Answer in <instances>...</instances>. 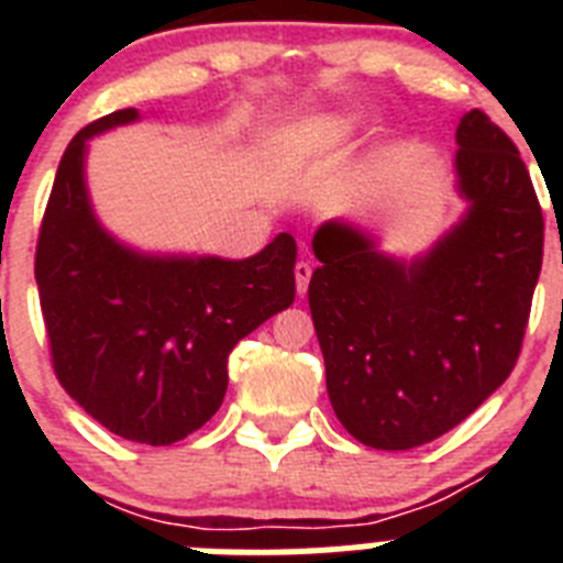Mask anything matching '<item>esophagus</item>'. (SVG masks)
<instances>
[{"label":"esophagus","instance_id":"esophagus-1","mask_svg":"<svg viewBox=\"0 0 563 563\" xmlns=\"http://www.w3.org/2000/svg\"><path fill=\"white\" fill-rule=\"evenodd\" d=\"M310 276H312V265H310V262H298V265H296V287H298V292H307V285H310Z\"/></svg>","mask_w":563,"mask_h":563}]
</instances>
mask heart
Wrapping results in <instances>:
<instances>
[{
	"label": "heart",
	"mask_w": 563,
	"mask_h": 563,
	"mask_svg": "<svg viewBox=\"0 0 563 563\" xmlns=\"http://www.w3.org/2000/svg\"><path fill=\"white\" fill-rule=\"evenodd\" d=\"M338 132H341V126H338Z\"/></svg>",
	"instance_id": "heart-1"
}]
</instances>
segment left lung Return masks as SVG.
<instances>
[{"instance_id":"1","label":"left lung","mask_w":563,"mask_h":563,"mask_svg":"<svg viewBox=\"0 0 563 563\" xmlns=\"http://www.w3.org/2000/svg\"><path fill=\"white\" fill-rule=\"evenodd\" d=\"M465 220L415 265L338 222L312 239L310 312L343 429L409 451L474 415L519 361L544 217L516 143L471 109L456 126Z\"/></svg>"}]
</instances>
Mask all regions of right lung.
<instances>
[{
    "label": "right lung",
    "instance_id": "1",
    "mask_svg": "<svg viewBox=\"0 0 563 563\" xmlns=\"http://www.w3.org/2000/svg\"><path fill=\"white\" fill-rule=\"evenodd\" d=\"M103 114L69 141L36 242L49 363L73 400L132 442L172 445L202 429L228 389V355L296 298V239L228 258L137 256L98 228L84 188V146L129 123Z\"/></svg>",
    "mask_w": 563,
    "mask_h": 563
}]
</instances>
